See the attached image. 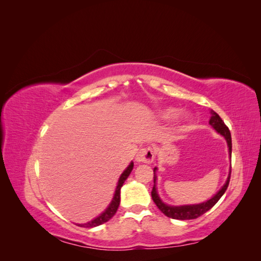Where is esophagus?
<instances>
[{"instance_id": "obj_1", "label": "esophagus", "mask_w": 261, "mask_h": 261, "mask_svg": "<svg viewBox=\"0 0 261 261\" xmlns=\"http://www.w3.org/2000/svg\"><path fill=\"white\" fill-rule=\"evenodd\" d=\"M153 159H154V152L150 147L140 149L136 155V161L138 163H151Z\"/></svg>"}]
</instances>
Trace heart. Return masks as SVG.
<instances>
[{"instance_id":"b5f03b06","label":"heart","mask_w":261,"mask_h":261,"mask_svg":"<svg viewBox=\"0 0 261 261\" xmlns=\"http://www.w3.org/2000/svg\"><path fill=\"white\" fill-rule=\"evenodd\" d=\"M176 114H177V110L167 109V110H163L161 112V117L165 118V120H170V118H173Z\"/></svg>"}]
</instances>
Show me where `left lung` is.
Instances as JSON below:
<instances>
[{"mask_svg": "<svg viewBox=\"0 0 261 261\" xmlns=\"http://www.w3.org/2000/svg\"><path fill=\"white\" fill-rule=\"evenodd\" d=\"M211 118L209 121V124L215 128L220 135H222L226 143H227V147H228V153L230 155L232 154V138H231V133L230 129H228L227 126L224 124V122L216 112L211 111ZM155 171L156 168L153 169V188L151 192V196H152V200L154 201V203L156 204V207L160 209L161 212H163L165 216L172 218V219H176V220H192V219H197L198 217L202 216L203 213H206L208 210H210L215 204L219 201V199L221 197L223 196V194L225 193L226 188L228 186V183H230V178H231V170L230 173H228L227 179L225 181V184L222 186V188L220 191L210 198L209 200L201 202V203H197V204H185V206H169V204L164 203L161 199L159 195L156 193V188H155V181H156V175H155Z\"/></svg>", "mask_w": 261, "mask_h": 261, "instance_id": "1", "label": "left lung"}]
</instances>
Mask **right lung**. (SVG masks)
<instances>
[{
  "label": "right lung",
  "instance_id": "right-lung-1",
  "mask_svg": "<svg viewBox=\"0 0 261 261\" xmlns=\"http://www.w3.org/2000/svg\"><path fill=\"white\" fill-rule=\"evenodd\" d=\"M133 168H134V163L130 162L128 167L126 168V170L122 173V175L120 176V179H118V181H117V186L115 189L113 199H112L111 203L109 204V207L105 210V212H102L99 217L91 220L90 222H87L84 224H77V225L83 226V227H94V226H98V225H101V224L108 222V221L115 215L118 206H120V201H121V188L124 184V181L126 180V178L129 176Z\"/></svg>",
  "mask_w": 261,
  "mask_h": 261
}]
</instances>
